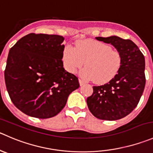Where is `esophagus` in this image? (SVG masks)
<instances>
[{"label":"esophagus","mask_w":153,"mask_h":153,"mask_svg":"<svg viewBox=\"0 0 153 153\" xmlns=\"http://www.w3.org/2000/svg\"><path fill=\"white\" fill-rule=\"evenodd\" d=\"M79 83H80V85L82 86V85H84V84H85V81H83V80L80 79L79 80Z\"/></svg>","instance_id":"obj_1"}]
</instances>
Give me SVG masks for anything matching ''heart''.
Here are the masks:
<instances>
[{
  "mask_svg": "<svg viewBox=\"0 0 153 153\" xmlns=\"http://www.w3.org/2000/svg\"><path fill=\"white\" fill-rule=\"evenodd\" d=\"M63 65L68 72L75 73L82 67L81 75L87 80L94 79L103 84L116 76L122 64V55L110 45L96 40H84L75 48L67 45L62 54Z\"/></svg>",
  "mask_w": 153,
  "mask_h": 153,
  "instance_id": "obj_1",
  "label": "heart"
}]
</instances>
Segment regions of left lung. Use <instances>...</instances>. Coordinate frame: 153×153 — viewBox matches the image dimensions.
Returning a JSON list of instances; mask_svg holds the SVG:
<instances>
[{
	"instance_id": "1",
	"label": "left lung",
	"mask_w": 153,
	"mask_h": 153,
	"mask_svg": "<svg viewBox=\"0 0 153 153\" xmlns=\"http://www.w3.org/2000/svg\"><path fill=\"white\" fill-rule=\"evenodd\" d=\"M96 39L115 47L122 55V64L109 82L93 86V94L87 99V106L99 120L122 119L137 107L143 94L146 84L144 56L130 39L115 36Z\"/></svg>"
}]
</instances>
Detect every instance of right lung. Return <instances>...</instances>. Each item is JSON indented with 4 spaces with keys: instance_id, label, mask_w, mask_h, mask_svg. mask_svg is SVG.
Masks as SVG:
<instances>
[{
    "instance_id": "1",
    "label": "right lung",
    "mask_w": 153,
    "mask_h": 153,
    "mask_svg": "<svg viewBox=\"0 0 153 153\" xmlns=\"http://www.w3.org/2000/svg\"><path fill=\"white\" fill-rule=\"evenodd\" d=\"M62 36L29 33L9 51L4 78L10 99L24 114L39 119L56 116L80 87L63 68Z\"/></svg>"
}]
</instances>
